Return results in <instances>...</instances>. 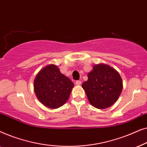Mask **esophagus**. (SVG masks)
I'll list each match as a JSON object with an SVG mask.
<instances>
[{
    "mask_svg": "<svg viewBox=\"0 0 147 147\" xmlns=\"http://www.w3.org/2000/svg\"><path fill=\"white\" fill-rule=\"evenodd\" d=\"M76 85H77V86L81 85V84H82V82L80 81V80H78V81L76 82Z\"/></svg>",
    "mask_w": 147,
    "mask_h": 147,
    "instance_id": "1",
    "label": "esophagus"
}]
</instances>
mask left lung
<instances>
[{"instance_id": "8db88e82", "label": "left lung", "mask_w": 147, "mask_h": 147, "mask_svg": "<svg viewBox=\"0 0 147 147\" xmlns=\"http://www.w3.org/2000/svg\"><path fill=\"white\" fill-rule=\"evenodd\" d=\"M82 84L88 101L98 109H105L115 103L122 91L123 84L115 69L104 63L96 64Z\"/></svg>"}]
</instances>
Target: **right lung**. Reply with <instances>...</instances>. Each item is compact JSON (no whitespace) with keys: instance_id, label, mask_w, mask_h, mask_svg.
I'll return each mask as SVG.
<instances>
[{"instance_id":"obj_1","label":"right lung","mask_w":147,"mask_h":147,"mask_svg":"<svg viewBox=\"0 0 147 147\" xmlns=\"http://www.w3.org/2000/svg\"><path fill=\"white\" fill-rule=\"evenodd\" d=\"M74 86L73 82L53 64L41 69L34 80V92L38 100L52 109L61 107L67 101Z\"/></svg>"}]
</instances>
